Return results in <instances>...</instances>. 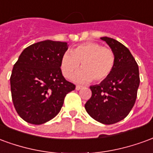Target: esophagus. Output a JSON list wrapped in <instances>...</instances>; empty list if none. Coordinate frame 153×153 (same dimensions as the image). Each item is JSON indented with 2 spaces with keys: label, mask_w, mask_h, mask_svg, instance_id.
I'll return each instance as SVG.
<instances>
[{
  "label": "esophagus",
  "mask_w": 153,
  "mask_h": 153,
  "mask_svg": "<svg viewBox=\"0 0 153 153\" xmlns=\"http://www.w3.org/2000/svg\"><path fill=\"white\" fill-rule=\"evenodd\" d=\"M82 88H83V87L80 86V85H76V88H76V90H80Z\"/></svg>",
  "instance_id": "obj_1"
}]
</instances>
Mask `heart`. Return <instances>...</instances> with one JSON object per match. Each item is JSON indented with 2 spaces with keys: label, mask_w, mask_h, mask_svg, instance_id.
Instances as JSON below:
<instances>
[{
  "label": "heart",
  "mask_w": 153,
  "mask_h": 153,
  "mask_svg": "<svg viewBox=\"0 0 153 153\" xmlns=\"http://www.w3.org/2000/svg\"><path fill=\"white\" fill-rule=\"evenodd\" d=\"M74 80L87 83L93 79L102 81L111 74L115 64V53L109 47L97 42H85L63 55L60 60V70L65 78L70 79L79 66Z\"/></svg>",
  "instance_id": "b5f03b06"
}]
</instances>
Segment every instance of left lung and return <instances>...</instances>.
<instances>
[{
    "instance_id": "obj_1",
    "label": "left lung",
    "mask_w": 153,
    "mask_h": 153,
    "mask_svg": "<svg viewBox=\"0 0 153 153\" xmlns=\"http://www.w3.org/2000/svg\"><path fill=\"white\" fill-rule=\"evenodd\" d=\"M114 51V70L99 84L90 86L92 97L85 104L88 115L105 125L125 119L134 105L140 83L137 62L128 48L113 38L103 37Z\"/></svg>"
}]
</instances>
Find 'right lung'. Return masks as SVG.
<instances>
[{"instance_id": "1", "label": "right lung", "mask_w": 153, "mask_h": 153, "mask_svg": "<svg viewBox=\"0 0 153 153\" xmlns=\"http://www.w3.org/2000/svg\"><path fill=\"white\" fill-rule=\"evenodd\" d=\"M67 42L46 40L26 47L10 76L13 104L24 120L42 125L60 112L67 93L75 89L60 70Z\"/></svg>"}]
</instances>
